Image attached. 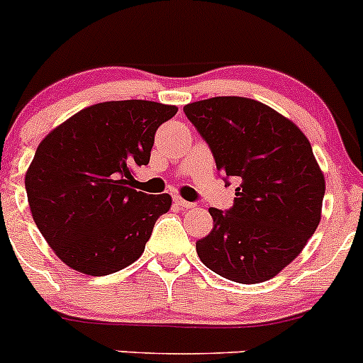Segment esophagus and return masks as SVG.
Segmentation results:
<instances>
[{
    "mask_svg": "<svg viewBox=\"0 0 363 363\" xmlns=\"http://www.w3.org/2000/svg\"><path fill=\"white\" fill-rule=\"evenodd\" d=\"M174 202H175V205H177L179 208H182V211H188V208H193V207H195V203L186 202V200H182L181 196H175Z\"/></svg>",
    "mask_w": 363,
    "mask_h": 363,
    "instance_id": "1",
    "label": "esophagus"
}]
</instances>
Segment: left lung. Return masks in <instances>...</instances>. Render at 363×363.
<instances>
[{
	"mask_svg": "<svg viewBox=\"0 0 363 363\" xmlns=\"http://www.w3.org/2000/svg\"><path fill=\"white\" fill-rule=\"evenodd\" d=\"M184 113L218 170L240 179L230 211L208 208L214 226L196 242L200 259L235 283L272 279L320 225L325 177L309 140L288 117L251 98H208L186 105Z\"/></svg>",
	"mask_w": 363,
	"mask_h": 363,
	"instance_id": "1",
	"label": "left lung"
}]
</instances>
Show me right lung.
Instances as JSON below:
<instances>
[{
  "instance_id": "1",
  "label": "right lung",
  "mask_w": 363,
  "mask_h": 363,
  "mask_svg": "<svg viewBox=\"0 0 363 363\" xmlns=\"http://www.w3.org/2000/svg\"><path fill=\"white\" fill-rule=\"evenodd\" d=\"M175 105L104 101L54 128L26 172L33 219L61 262L87 276H108L140 258L172 196L133 189V168L147 164L156 130Z\"/></svg>"
}]
</instances>
